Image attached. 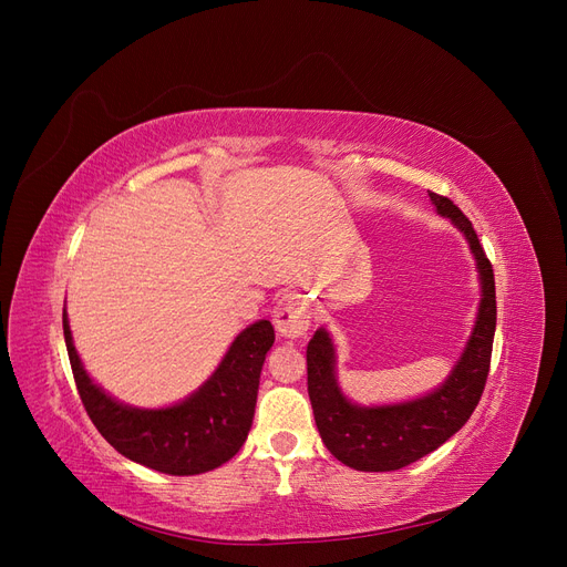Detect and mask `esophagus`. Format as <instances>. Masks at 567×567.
Returning <instances> with one entry per match:
<instances>
[{
    "label": "esophagus",
    "instance_id": "34e87169",
    "mask_svg": "<svg viewBox=\"0 0 567 567\" xmlns=\"http://www.w3.org/2000/svg\"><path fill=\"white\" fill-rule=\"evenodd\" d=\"M276 331L285 338H303L312 326V308L306 296L285 293L274 310Z\"/></svg>",
    "mask_w": 567,
    "mask_h": 567
}]
</instances>
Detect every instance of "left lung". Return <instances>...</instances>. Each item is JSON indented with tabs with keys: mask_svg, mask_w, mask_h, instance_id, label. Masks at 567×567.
<instances>
[{
	"mask_svg": "<svg viewBox=\"0 0 567 567\" xmlns=\"http://www.w3.org/2000/svg\"><path fill=\"white\" fill-rule=\"evenodd\" d=\"M436 214L449 218L466 238L481 280V303L464 351L441 385L423 398L361 406L338 383V353L326 329L308 344V395L326 449L355 471H398L449 441L478 406L496 331V291L492 264L471 220L443 195L430 193Z\"/></svg>",
	"mask_w": 567,
	"mask_h": 567,
	"instance_id": "8db88e82",
	"label": "left lung"
}]
</instances>
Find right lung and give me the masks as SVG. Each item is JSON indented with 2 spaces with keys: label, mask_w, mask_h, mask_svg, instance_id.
<instances>
[{
  "label": "right lung",
  "mask_w": 567,
  "mask_h": 567,
  "mask_svg": "<svg viewBox=\"0 0 567 567\" xmlns=\"http://www.w3.org/2000/svg\"><path fill=\"white\" fill-rule=\"evenodd\" d=\"M64 338L80 400L114 451L169 475H197L229 462L248 439L259 374L276 342L271 321L259 319L234 338L223 361L195 393L172 406L140 409L114 400L86 374L64 308Z\"/></svg>",
  "instance_id": "obj_1"
}]
</instances>
